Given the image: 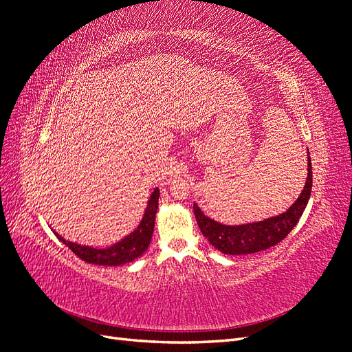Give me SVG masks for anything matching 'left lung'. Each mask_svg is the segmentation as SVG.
<instances>
[{
	"label": "left lung",
	"instance_id": "1",
	"mask_svg": "<svg viewBox=\"0 0 352 352\" xmlns=\"http://www.w3.org/2000/svg\"><path fill=\"white\" fill-rule=\"evenodd\" d=\"M308 168L307 180L300 197L296 198L294 204L283 211L279 216H273L260 221L243 223V225H223L216 220L210 219L201 211L198 204L194 202V212L198 226L208 242L223 254L229 255H243L254 254L263 250L274 247L285 239L289 232L302 216V212L308 204L313 186V172H311V158L308 153Z\"/></svg>",
	"mask_w": 352,
	"mask_h": 352
}]
</instances>
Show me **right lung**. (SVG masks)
<instances>
[{"instance_id": "right-lung-1", "label": "right lung", "mask_w": 352, "mask_h": 352, "mask_svg": "<svg viewBox=\"0 0 352 352\" xmlns=\"http://www.w3.org/2000/svg\"><path fill=\"white\" fill-rule=\"evenodd\" d=\"M158 198L160 189L155 188L153 190V194L150 195V199H148L144 217L140 225H138V228L119 242L110 245V247L94 248L89 247V245H80L76 242L66 241L61 235H58L54 229H52V232H54V235L65 243L66 247H69L83 261L98 265H123L126 263H131L136 258H140L146 251L148 245H150L154 232Z\"/></svg>"}]
</instances>
